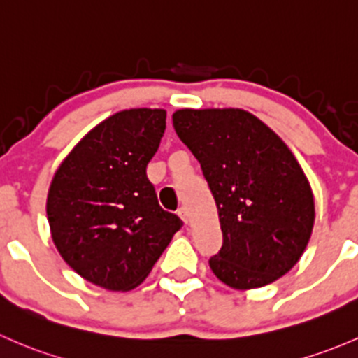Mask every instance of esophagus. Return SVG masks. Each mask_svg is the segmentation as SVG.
<instances>
[{
    "mask_svg": "<svg viewBox=\"0 0 358 358\" xmlns=\"http://www.w3.org/2000/svg\"><path fill=\"white\" fill-rule=\"evenodd\" d=\"M178 216L182 217L185 223H189V221H190V214H189V209H187V208H180L178 209Z\"/></svg>",
    "mask_w": 358,
    "mask_h": 358,
    "instance_id": "34e87169",
    "label": "esophagus"
}]
</instances>
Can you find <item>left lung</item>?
<instances>
[{
  "label": "left lung",
  "instance_id": "8db88e82",
  "mask_svg": "<svg viewBox=\"0 0 358 358\" xmlns=\"http://www.w3.org/2000/svg\"><path fill=\"white\" fill-rule=\"evenodd\" d=\"M173 127L216 201L223 247L209 266L217 280L250 289L287 274L306 250L315 214L292 150L243 110H178Z\"/></svg>",
  "mask_w": 358,
  "mask_h": 358
}]
</instances>
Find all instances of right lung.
I'll return each instance as SVG.
<instances>
[{
    "label": "right lung",
    "instance_id": "add662e5",
    "mask_svg": "<svg viewBox=\"0 0 358 358\" xmlns=\"http://www.w3.org/2000/svg\"><path fill=\"white\" fill-rule=\"evenodd\" d=\"M164 129V110L120 111L94 127L56 169L46 202L52 242L97 287H138L183 227L161 208L145 173Z\"/></svg>",
    "mask_w": 358,
    "mask_h": 358
}]
</instances>
